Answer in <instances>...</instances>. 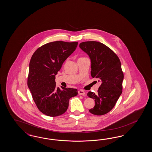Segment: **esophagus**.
<instances>
[{
  "label": "esophagus",
  "instance_id": "obj_1",
  "mask_svg": "<svg viewBox=\"0 0 152 152\" xmlns=\"http://www.w3.org/2000/svg\"><path fill=\"white\" fill-rule=\"evenodd\" d=\"M78 94L80 95H83V96H85L86 94L85 92L83 90H80L78 91Z\"/></svg>",
  "mask_w": 152,
  "mask_h": 152
}]
</instances>
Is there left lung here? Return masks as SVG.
<instances>
[{
  "instance_id": "left-lung-1",
  "label": "left lung",
  "mask_w": 152,
  "mask_h": 152,
  "mask_svg": "<svg viewBox=\"0 0 152 152\" xmlns=\"http://www.w3.org/2000/svg\"><path fill=\"white\" fill-rule=\"evenodd\" d=\"M91 60V75L99 79L101 85L97 93L89 91L88 96L95 100V106L89 110L92 114L102 115L114 107L122 93L124 74L119 58L107 46L96 41L79 45Z\"/></svg>"
}]
</instances>
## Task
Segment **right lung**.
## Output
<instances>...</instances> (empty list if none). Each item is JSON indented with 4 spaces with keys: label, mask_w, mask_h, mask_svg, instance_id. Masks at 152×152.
<instances>
[{
    "label": "right lung",
    "mask_w": 152,
    "mask_h": 152,
    "mask_svg": "<svg viewBox=\"0 0 152 152\" xmlns=\"http://www.w3.org/2000/svg\"><path fill=\"white\" fill-rule=\"evenodd\" d=\"M77 45V42H52L38 48L31 57L28 87L38 109L45 115L63 114L68 109L69 99L78 94L76 88H57L55 82L56 75Z\"/></svg>",
    "instance_id": "add662e5"
}]
</instances>
